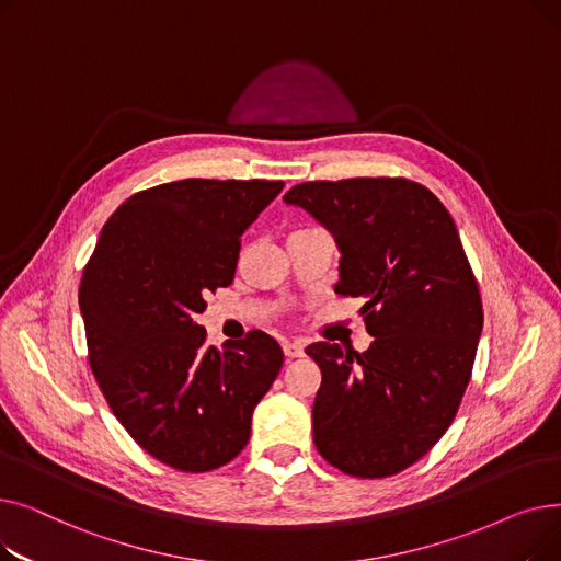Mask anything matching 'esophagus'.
Instances as JSON below:
<instances>
[{"label": "esophagus", "mask_w": 561, "mask_h": 561, "mask_svg": "<svg viewBox=\"0 0 561 561\" xmlns=\"http://www.w3.org/2000/svg\"><path fill=\"white\" fill-rule=\"evenodd\" d=\"M282 347H284V355L288 359H298L305 355V345L300 341H286Z\"/></svg>", "instance_id": "obj_1"}]
</instances>
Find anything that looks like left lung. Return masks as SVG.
Segmentation results:
<instances>
[{"label":"left lung","instance_id":"obj_1","mask_svg":"<svg viewBox=\"0 0 561 561\" xmlns=\"http://www.w3.org/2000/svg\"><path fill=\"white\" fill-rule=\"evenodd\" d=\"M341 248L336 293L364 298L366 352L311 343L322 381L313 444L341 473L377 480L427 455L457 416L482 334V298L440 199L404 176L305 182L284 195Z\"/></svg>","mask_w":561,"mask_h":561}]
</instances>
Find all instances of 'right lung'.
<instances>
[{
  "label": "right lung",
  "instance_id": "obj_1",
  "mask_svg": "<svg viewBox=\"0 0 561 561\" xmlns=\"http://www.w3.org/2000/svg\"><path fill=\"white\" fill-rule=\"evenodd\" d=\"M284 182L182 180L138 191L106 220L79 307L88 364L136 444L182 473H209L250 440L252 411L284 364L252 330L222 350L193 320L233 282L241 233Z\"/></svg>",
  "mask_w": 561,
  "mask_h": 561
}]
</instances>
